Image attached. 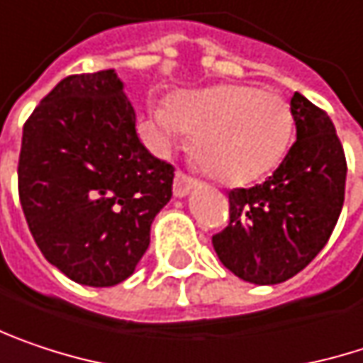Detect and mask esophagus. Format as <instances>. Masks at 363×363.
<instances>
[{
  "label": "esophagus",
  "instance_id": "obj_1",
  "mask_svg": "<svg viewBox=\"0 0 363 363\" xmlns=\"http://www.w3.org/2000/svg\"><path fill=\"white\" fill-rule=\"evenodd\" d=\"M197 182L193 181L191 177H186L184 172H177V177H174V195L177 197H184V195H189V191L195 186Z\"/></svg>",
  "mask_w": 363,
  "mask_h": 363
}]
</instances>
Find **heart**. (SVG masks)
<instances>
[{
    "label": "heart",
    "mask_w": 363,
    "mask_h": 363,
    "mask_svg": "<svg viewBox=\"0 0 363 363\" xmlns=\"http://www.w3.org/2000/svg\"><path fill=\"white\" fill-rule=\"evenodd\" d=\"M153 120L168 137L195 135L201 168L220 182L241 184L264 177L284 157L293 135L289 101L251 84H216L179 93L170 112Z\"/></svg>",
    "instance_id": "1"
}]
</instances>
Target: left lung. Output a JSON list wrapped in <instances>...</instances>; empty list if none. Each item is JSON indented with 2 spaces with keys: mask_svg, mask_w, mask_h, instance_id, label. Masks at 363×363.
I'll return each instance as SVG.
<instances>
[{
  "mask_svg": "<svg viewBox=\"0 0 363 363\" xmlns=\"http://www.w3.org/2000/svg\"><path fill=\"white\" fill-rule=\"evenodd\" d=\"M291 112L297 141L268 181L228 193L230 222L212 237L220 262L253 284L301 272L328 243L345 201L347 162L333 120L301 93Z\"/></svg>",
  "mask_w": 363,
  "mask_h": 363,
  "instance_id": "8db88e82",
  "label": "left lung"
}]
</instances>
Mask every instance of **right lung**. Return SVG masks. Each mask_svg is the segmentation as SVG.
I'll return each mask as SVG.
<instances>
[{
    "instance_id": "right-lung-1",
    "label": "right lung",
    "mask_w": 363,
    "mask_h": 363,
    "mask_svg": "<svg viewBox=\"0 0 363 363\" xmlns=\"http://www.w3.org/2000/svg\"><path fill=\"white\" fill-rule=\"evenodd\" d=\"M114 70L55 84L24 124L18 193L30 235L60 272L86 286L126 280L172 197L174 168L141 143Z\"/></svg>"
}]
</instances>
